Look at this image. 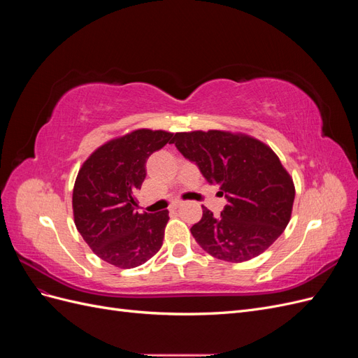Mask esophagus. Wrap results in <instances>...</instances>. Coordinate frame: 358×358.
<instances>
[{
    "instance_id": "34e87169",
    "label": "esophagus",
    "mask_w": 358,
    "mask_h": 358,
    "mask_svg": "<svg viewBox=\"0 0 358 358\" xmlns=\"http://www.w3.org/2000/svg\"><path fill=\"white\" fill-rule=\"evenodd\" d=\"M180 204H182V203H179V201H176V203H173V204H171V210H175V209H178Z\"/></svg>"
}]
</instances>
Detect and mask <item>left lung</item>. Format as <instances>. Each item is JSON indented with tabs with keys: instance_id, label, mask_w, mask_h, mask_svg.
<instances>
[{
	"instance_id": "left-lung-1",
	"label": "left lung",
	"mask_w": 358,
	"mask_h": 358,
	"mask_svg": "<svg viewBox=\"0 0 358 358\" xmlns=\"http://www.w3.org/2000/svg\"><path fill=\"white\" fill-rule=\"evenodd\" d=\"M179 152L196 162L210 185H220L227 204L221 216L203 208L191 227L194 239L212 257L248 262L272 245L291 220L294 183L278 155L259 140L230 131L176 133Z\"/></svg>"
}]
</instances>
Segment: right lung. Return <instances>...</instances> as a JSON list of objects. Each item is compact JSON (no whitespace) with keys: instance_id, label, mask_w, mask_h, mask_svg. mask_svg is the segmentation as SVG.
<instances>
[{"instance_id":"obj_1","label":"right lung","mask_w":358,"mask_h":358,"mask_svg":"<svg viewBox=\"0 0 358 358\" xmlns=\"http://www.w3.org/2000/svg\"><path fill=\"white\" fill-rule=\"evenodd\" d=\"M173 133L140 128L101 145L80 167L73 188L76 229L92 252L119 268L142 266L162 245L169 210H137L146 159Z\"/></svg>"}]
</instances>
